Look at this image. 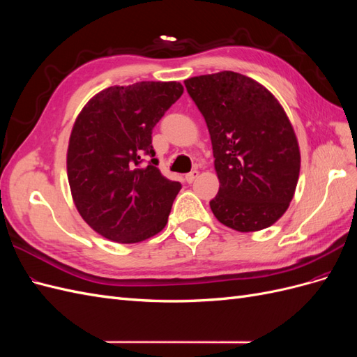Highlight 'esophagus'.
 Instances as JSON below:
<instances>
[{
  "instance_id": "esophagus-1",
  "label": "esophagus",
  "mask_w": 357,
  "mask_h": 357,
  "mask_svg": "<svg viewBox=\"0 0 357 357\" xmlns=\"http://www.w3.org/2000/svg\"><path fill=\"white\" fill-rule=\"evenodd\" d=\"M198 176H199L198 169H193V171L188 172V174L185 176V178H186V181H188V183H192V181H195V178H197Z\"/></svg>"
}]
</instances>
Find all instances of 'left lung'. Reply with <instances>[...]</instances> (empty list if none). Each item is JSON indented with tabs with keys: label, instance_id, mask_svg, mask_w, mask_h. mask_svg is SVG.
I'll return each instance as SVG.
<instances>
[{
	"label": "left lung",
	"instance_id": "1",
	"mask_svg": "<svg viewBox=\"0 0 357 357\" xmlns=\"http://www.w3.org/2000/svg\"><path fill=\"white\" fill-rule=\"evenodd\" d=\"M207 123L220 188L210 201L220 223L238 232L274 225L289 208L301 169L298 138L275 96L240 73L185 80Z\"/></svg>",
	"mask_w": 357,
	"mask_h": 357
}]
</instances>
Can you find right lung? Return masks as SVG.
Segmentation results:
<instances>
[{
    "instance_id": "right-lung-1",
    "label": "right lung",
    "mask_w": 357,
    "mask_h": 357,
    "mask_svg": "<svg viewBox=\"0 0 357 357\" xmlns=\"http://www.w3.org/2000/svg\"><path fill=\"white\" fill-rule=\"evenodd\" d=\"M183 93L178 82L110 86L86 102L67 150L71 197L82 219L107 240L144 241L165 228L181 185L162 176L152 129Z\"/></svg>"
}]
</instances>
